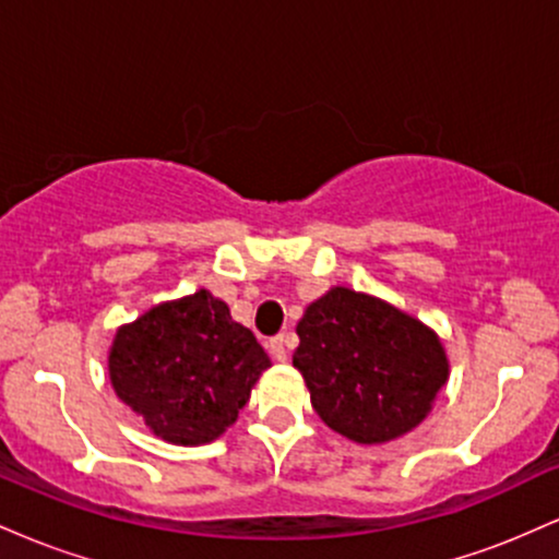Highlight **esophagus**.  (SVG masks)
Returning <instances> with one entry per match:
<instances>
[{"mask_svg": "<svg viewBox=\"0 0 559 559\" xmlns=\"http://www.w3.org/2000/svg\"><path fill=\"white\" fill-rule=\"evenodd\" d=\"M286 336H284V333H278V336H273L271 338V342H267V352H271V357H273V360H278V362H284L286 360V355H288V352H286Z\"/></svg>", "mask_w": 559, "mask_h": 559, "instance_id": "esophagus-1", "label": "esophagus"}]
</instances>
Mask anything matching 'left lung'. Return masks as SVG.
Segmentation results:
<instances>
[{
    "instance_id": "1",
    "label": "left lung",
    "mask_w": 559,
    "mask_h": 559,
    "mask_svg": "<svg viewBox=\"0 0 559 559\" xmlns=\"http://www.w3.org/2000/svg\"><path fill=\"white\" fill-rule=\"evenodd\" d=\"M294 368L325 426L386 444L431 413L449 378L439 336L389 301L333 286L301 316Z\"/></svg>"
}]
</instances>
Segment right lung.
I'll return each mask as SVG.
<instances>
[{
  "label": "right lung",
  "mask_w": 559,
  "mask_h": 559,
  "mask_svg": "<svg viewBox=\"0 0 559 559\" xmlns=\"http://www.w3.org/2000/svg\"><path fill=\"white\" fill-rule=\"evenodd\" d=\"M115 394L170 444H207L234 426L271 357L207 288L120 325L110 346Z\"/></svg>",
  "instance_id": "obj_1"
}]
</instances>
